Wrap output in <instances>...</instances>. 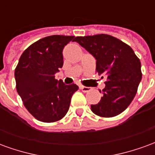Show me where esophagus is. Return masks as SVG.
I'll list each match as a JSON object with an SVG mask.
<instances>
[{"instance_id": "esophagus-1", "label": "esophagus", "mask_w": 155, "mask_h": 155, "mask_svg": "<svg viewBox=\"0 0 155 155\" xmlns=\"http://www.w3.org/2000/svg\"><path fill=\"white\" fill-rule=\"evenodd\" d=\"M80 88H81V90L83 92H89V91H91V87H87V86H84V85H81Z\"/></svg>"}]
</instances>
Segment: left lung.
Returning a JSON list of instances; mask_svg holds the SVG:
<instances>
[{"label":"left lung","instance_id":"1","mask_svg":"<svg viewBox=\"0 0 155 155\" xmlns=\"http://www.w3.org/2000/svg\"><path fill=\"white\" fill-rule=\"evenodd\" d=\"M74 41L96 60L98 74L107 77L105 87L100 91L103 97L91 104L92 112L101 117L122 113L133 101L142 79L140 59L130 46L111 35L78 36Z\"/></svg>","mask_w":155,"mask_h":155}]
</instances>
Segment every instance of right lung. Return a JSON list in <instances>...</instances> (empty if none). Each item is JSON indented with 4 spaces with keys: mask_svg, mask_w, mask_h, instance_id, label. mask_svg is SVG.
<instances>
[{
    "mask_svg": "<svg viewBox=\"0 0 155 155\" xmlns=\"http://www.w3.org/2000/svg\"><path fill=\"white\" fill-rule=\"evenodd\" d=\"M74 40V36H47L30 45L20 57L15 70L16 91L27 110L40 121L61 120L79 89L54 79L64 64L63 49Z\"/></svg>",
    "mask_w": 155,
    "mask_h": 155,
    "instance_id": "add662e5",
    "label": "right lung"
}]
</instances>
